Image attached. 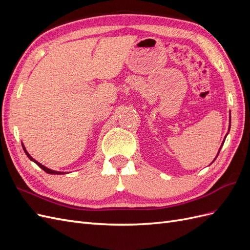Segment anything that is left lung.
<instances>
[{
	"mask_svg": "<svg viewBox=\"0 0 250 250\" xmlns=\"http://www.w3.org/2000/svg\"><path fill=\"white\" fill-rule=\"evenodd\" d=\"M229 121H230V119H229ZM229 123H230V122H229ZM229 127H230V125H229ZM221 147H222V145H221ZM221 147H220V149H221ZM220 149H219V152H220ZM217 156H218V154H217ZM215 160H216V158H215ZM215 160H214V161H215ZM214 161H213V162H214Z\"/></svg>",
	"mask_w": 250,
	"mask_h": 250,
	"instance_id": "1",
	"label": "left lung"
}]
</instances>
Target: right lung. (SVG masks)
Returning <instances> with one entry per match:
<instances>
[{
    "label": "right lung",
    "mask_w": 250,
    "mask_h": 250,
    "mask_svg": "<svg viewBox=\"0 0 250 250\" xmlns=\"http://www.w3.org/2000/svg\"><path fill=\"white\" fill-rule=\"evenodd\" d=\"M21 146H22V149H24V151H25V153L27 154V156L30 158V160H31L32 162H34V163H35L37 166H39L40 168H42V169L44 172H46V173H48V174H64V172H58V171H54V170H51V169H49V168H47V167H44L43 165H42V164H40V163L37 162V161H35L34 158H33L31 155H30V154L27 152V150H26L25 146L22 145V144H21Z\"/></svg>",
    "instance_id": "obj_1"
}]
</instances>
